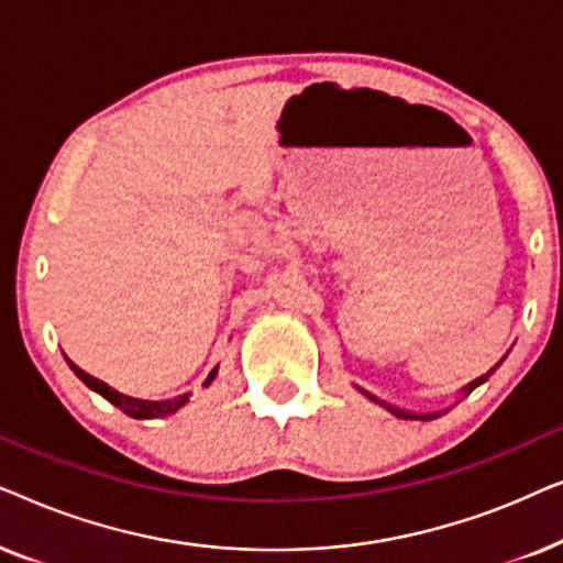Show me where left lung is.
I'll use <instances>...</instances> for the list:
<instances>
[{
    "instance_id": "8db88e82",
    "label": "left lung",
    "mask_w": 563,
    "mask_h": 563,
    "mask_svg": "<svg viewBox=\"0 0 563 563\" xmlns=\"http://www.w3.org/2000/svg\"><path fill=\"white\" fill-rule=\"evenodd\" d=\"M499 364H503V361H499ZM499 364H497V366H499ZM497 366H495V368H497ZM495 368H489V372H487V374H482L479 379L468 382L466 387H461V399L468 397V395H472V391H474L476 387H479V384L487 382L489 376L495 374ZM358 391H361V395H366L368 399H374V402H379L382 407H387V410H389L391 415H397V418H405V420H435V418H441V415H445V412L451 410V407H449V410H438V412H412V410H402V407H397V405H389V402H384V399L374 397V395H368V391H364V389H358Z\"/></svg>"
}]
</instances>
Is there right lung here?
I'll list each match as a JSON object with an SVG mask.
<instances>
[{
	"label": "right lung",
	"instance_id": "right-lung-1",
	"mask_svg": "<svg viewBox=\"0 0 563 563\" xmlns=\"http://www.w3.org/2000/svg\"><path fill=\"white\" fill-rule=\"evenodd\" d=\"M68 366H71V372L79 376V379L87 384L89 389H95L97 395H102L107 402H112L114 407H120L122 412L130 415V418L135 420H153V418H166V415H174L176 410H181L184 405L189 402V391H184L179 397H172V399H141V397H130V395H122V391L112 389L110 384H104L102 379H95V376L84 372L74 364V361H68ZM214 376H218V366L212 368L210 376H207L205 384H210Z\"/></svg>",
	"mask_w": 563,
	"mask_h": 563
}]
</instances>
